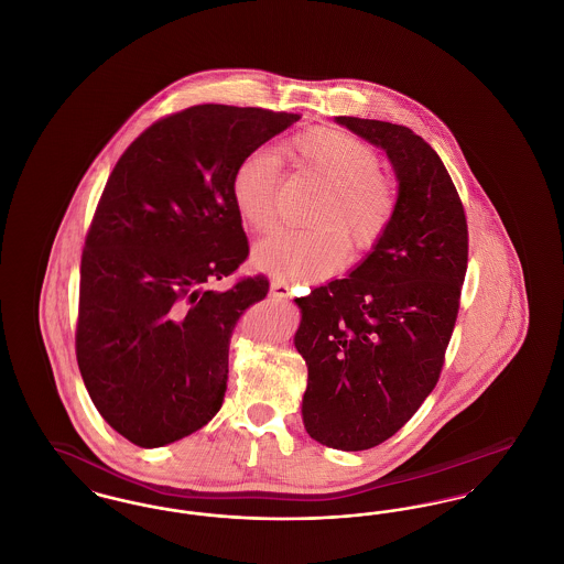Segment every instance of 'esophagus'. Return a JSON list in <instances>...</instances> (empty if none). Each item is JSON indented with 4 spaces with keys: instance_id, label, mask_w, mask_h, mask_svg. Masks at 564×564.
Listing matches in <instances>:
<instances>
[{
    "instance_id": "obj_1",
    "label": "esophagus",
    "mask_w": 564,
    "mask_h": 564,
    "mask_svg": "<svg viewBox=\"0 0 564 564\" xmlns=\"http://www.w3.org/2000/svg\"><path fill=\"white\" fill-rule=\"evenodd\" d=\"M270 295H272V297H279V300L288 297V295H290L288 281H285V279H272V283H270Z\"/></svg>"
}]
</instances>
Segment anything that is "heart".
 <instances>
[{
	"label": "heart",
	"mask_w": 564,
	"mask_h": 564,
	"mask_svg": "<svg viewBox=\"0 0 564 564\" xmlns=\"http://www.w3.org/2000/svg\"><path fill=\"white\" fill-rule=\"evenodd\" d=\"M281 154L327 186L313 214L315 230H279L256 245L253 260L279 276L325 279L349 260V251L368 253L387 235L398 194L382 175L375 148L359 137L315 127L292 134L281 143ZM281 161L274 152L258 148L237 162L230 196L242 224L264 235L279 219Z\"/></svg>",
	"instance_id": "heart-1"
}]
</instances>
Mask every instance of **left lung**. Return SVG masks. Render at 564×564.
Segmentation results:
<instances>
[{"mask_svg":"<svg viewBox=\"0 0 564 564\" xmlns=\"http://www.w3.org/2000/svg\"><path fill=\"white\" fill-rule=\"evenodd\" d=\"M382 148L400 192L375 251L295 297V349L308 366L304 427L336 451H368L402 430L437 384L467 270V219L430 143L408 127L336 118Z\"/></svg>","mask_w":564,"mask_h":564,"instance_id":"1","label":"left lung"}]
</instances>
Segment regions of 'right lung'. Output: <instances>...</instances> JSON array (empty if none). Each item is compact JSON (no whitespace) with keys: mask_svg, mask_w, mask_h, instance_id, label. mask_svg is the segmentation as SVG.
Masks as SVG:
<instances>
[{"mask_svg":"<svg viewBox=\"0 0 564 564\" xmlns=\"http://www.w3.org/2000/svg\"><path fill=\"white\" fill-rule=\"evenodd\" d=\"M297 120L192 106L148 127L109 175L82 251L76 357L99 414L141 448L186 437L221 408L232 332L269 294L264 274L209 288L249 256L232 171Z\"/></svg>","mask_w":564,"mask_h":564,"instance_id":"add662e5","label":"right lung"}]
</instances>
